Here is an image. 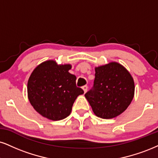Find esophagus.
<instances>
[{"label": "esophagus", "instance_id": "34e87169", "mask_svg": "<svg viewBox=\"0 0 158 158\" xmlns=\"http://www.w3.org/2000/svg\"><path fill=\"white\" fill-rule=\"evenodd\" d=\"M82 89H83V91H84V93H85V92H86V91H87V89H88V86H87L86 85H83V86L82 87Z\"/></svg>", "mask_w": 158, "mask_h": 158}]
</instances>
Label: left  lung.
I'll return each mask as SVG.
<instances>
[{"label": "left lung", "instance_id": "8db88e82", "mask_svg": "<svg viewBox=\"0 0 158 158\" xmlns=\"http://www.w3.org/2000/svg\"><path fill=\"white\" fill-rule=\"evenodd\" d=\"M134 92L135 84L130 73L122 64L110 62L95 67L94 85L85 97L97 116L108 119L127 108Z\"/></svg>", "mask_w": 158, "mask_h": 158}]
</instances>
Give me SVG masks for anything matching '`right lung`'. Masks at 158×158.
Here are the masks:
<instances>
[{
	"label": "right lung",
	"mask_w": 158,
	"mask_h": 158,
	"mask_svg": "<svg viewBox=\"0 0 158 158\" xmlns=\"http://www.w3.org/2000/svg\"><path fill=\"white\" fill-rule=\"evenodd\" d=\"M70 64H58L53 60L38 65L28 81V97L40 115L52 121L67 117L82 89L76 86V77L69 73Z\"/></svg>",
	"instance_id": "add662e5"
}]
</instances>
